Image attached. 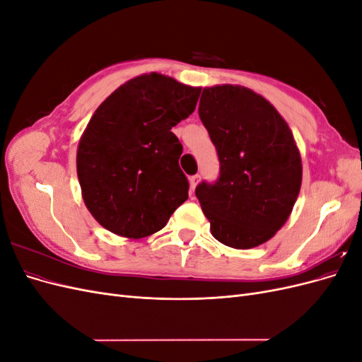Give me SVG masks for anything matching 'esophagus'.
Instances as JSON below:
<instances>
[{"mask_svg": "<svg viewBox=\"0 0 362 362\" xmlns=\"http://www.w3.org/2000/svg\"><path fill=\"white\" fill-rule=\"evenodd\" d=\"M199 175L196 173V175H193V177H190L189 180H190V189H192V192H194V189H196V185H198V182H199Z\"/></svg>", "mask_w": 362, "mask_h": 362, "instance_id": "obj_1", "label": "esophagus"}]
</instances>
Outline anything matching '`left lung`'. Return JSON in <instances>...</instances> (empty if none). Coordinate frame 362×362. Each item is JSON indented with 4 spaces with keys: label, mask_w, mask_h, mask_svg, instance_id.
Instances as JSON below:
<instances>
[{
    "label": "left lung",
    "mask_w": 362,
    "mask_h": 362,
    "mask_svg": "<svg viewBox=\"0 0 362 362\" xmlns=\"http://www.w3.org/2000/svg\"><path fill=\"white\" fill-rule=\"evenodd\" d=\"M199 117L221 172L194 193L211 234L235 249L266 243L287 222L302 184L291 129L267 100L242 86L206 87Z\"/></svg>",
    "instance_id": "1"
}]
</instances>
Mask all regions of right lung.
I'll use <instances>...</instances> for the list:
<instances>
[{"mask_svg":"<svg viewBox=\"0 0 362 362\" xmlns=\"http://www.w3.org/2000/svg\"><path fill=\"white\" fill-rule=\"evenodd\" d=\"M199 93L152 72L96 108L78 144L76 173L87 210L110 233L148 237L187 201L182 145L170 129L194 112Z\"/></svg>","mask_w":362,"mask_h":362,"instance_id":"add662e5","label":"right lung"}]
</instances>
